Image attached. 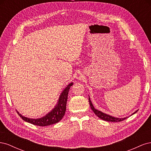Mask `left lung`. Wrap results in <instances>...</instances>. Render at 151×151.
I'll return each instance as SVG.
<instances>
[{"label": "left lung", "instance_id": "obj_1", "mask_svg": "<svg viewBox=\"0 0 151 151\" xmlns=\"http://www.w3.org/2000/svg\"><path fill=\"white\" fill-rule=\"evenodd\" d=\"M89 102L91 108L93 111V112L95 113V115H96L99 118H101V119H102L103 120L108 121V122H122L123 120L127 119V118H129V117L121 118H115V117H114V116H110V115H107V114H106V113H104L101 112V111L98 110V109L94 108V106L93 105V103H91V101L90 100L89 96ZM137 111L138 110H137L136 111H135L133 114H132V115H134V114H135V113L137 112Z\"/></svg>", "mask_w": 151, "mask_h": 151}]
</instances>
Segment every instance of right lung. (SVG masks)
<instances>
[{
  "label": "right lung",
  "mask_w": 151,
  "mask_h": 151,
  "mask_svg": "<svg viewBox=\"0 0 151 151\" xmlns=\"http://www.w3.org/2000/svg\"><path fill=\"white\" fill-rule=\"evenodd\" d=\"M72 84L73 83H70L66 87L65 89L62 91L60 97H59L58 101L57 102V104H56V106H55V108L51 111L48 113L45 116H43L42 118H36V119H33V118H29L22 116L19 112L17 111L18 115L25 122L37 126L45 127L58 123L62 119V118L65 113L68 93V91H69V89L72 86Z\"/></svg>",
  "instance_id": "add662e5"
}]
</instances>
